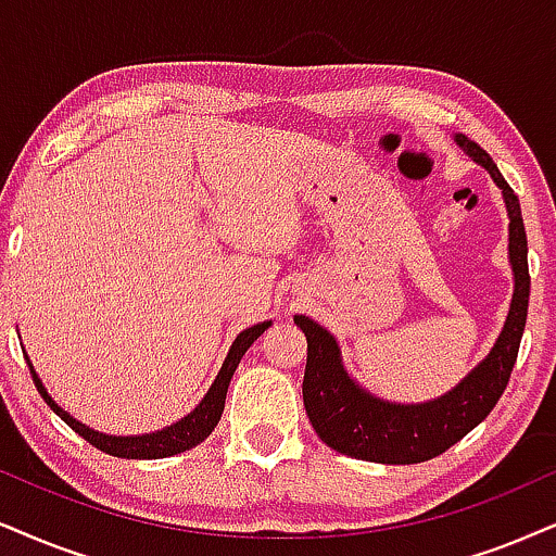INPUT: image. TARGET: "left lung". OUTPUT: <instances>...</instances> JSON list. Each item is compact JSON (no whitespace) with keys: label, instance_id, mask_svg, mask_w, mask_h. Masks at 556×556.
Returning a JSON list of instances; mask_svg holds the SVG:
<instances>
[{"label":"left lung","instance_id":"obj_1","mask_svg":"<svg viewBox=\"0 0 556 556\" xmlns=\"http://www.w3.org/2000/svg\"><path fill=\"white\" fill-rule=\"evenodd\" d=\"M454 143L475 164H480L503 192L505 213L510 220L508 262L513 269L508 315L490 354L465 379H459V384L426 403H392L371 395L343 367L336 336L307 315H294V323L307 339V364L302 379L307 418L323 444L354 459L379 462V465H418L444 454L490 416L516 364L531 287L521 205L490 153H484L462 132H454Z\"/></svg>","mask_w":556,"mask_h":556}]
</instances>
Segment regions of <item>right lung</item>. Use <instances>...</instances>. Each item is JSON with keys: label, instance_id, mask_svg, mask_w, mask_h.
I'll return each instance as SVG.
<instances>
[{"label": "right lung", "instance_id": "1", "mask_svg": "<svg viewBox=\"0 0 556 556\" xmlns=\"http://www.w3.org/2000/svg\"><path fill=\"white\" fill-rule=\"evenodd\" d=\"M269 326H271V320L256 323V326L245 328L236 336V341L230 343L226 362H223L220 371H217L215 382L210 384L205 397L200 400V405H197L192 413H187V416L177 420V424L161 428V431L138 433V435H112V433H102V431H94V428L84 426L81 420H76L72 413L63 410V407L55 403L51 395H48L43 379H40L38 371H35L30 356H27L25 351L23 354L27 359V367H30L35 388H38L40 395H43L48 407H51V410L63 420V424L72 426L84 441H89L91 446H97L104 454L121 456V459H164V456L189 452V448L202 444V441H205L207 435L215 431L217 420H220V416H223V407H226L230 377H233V371L238 369V364H241L245 351L251 349V343H254Z\"/></svg>", "mask_w": 556, "mask_h": 556}]
</instances>
